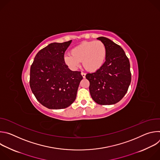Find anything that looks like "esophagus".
Masks as SVG:
<instances>
[{
  "mask_svg": "<svg viewBox=\"0 0 160 160\" xmlns=\"http://www.w3.org/2000/svg\"><path fill=\"white\" fill-rule=\"evenodd\" d=\"M81 75H82V76L83 77V78H85V75H86V74H85V73L82 72V73H81Z\"/></svg>",
  "mask_w": 160,
  "mask_h": 160,
  "instance_id": "34e87169",
  "label": "esophagus"
}]
</instances>
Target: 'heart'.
<instances>
[{
	"instance_id": "obj_1",
	"label": "heart",
	"mask_w": 160,
	"mask_h": 160,
	"mask_svg": "<svg viewBox=\"0 0 160 160\" xmlns=\"http://www.w3.org/2000/svg\"><path fill=\"white\" fill-rule=\"evenodd\" d=\"M106 58L105 44L100 41H85L71 50V55L64 56V62L72 70H76L82 61L83 67L90 72L99 70Z\"/></svg>"
}]
</instances>
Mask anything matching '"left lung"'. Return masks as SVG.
<instances>
[{
	"instance_id": "obj_1",
	"label": "left lung",
	"mask_w": 160,
	"mask_h": 160,
	"mask_svg": "<svg viewBox=\"0 0 160 160\" xmlns=\"http://www.w3.org/2000/svg\"><path fill=\"white\" fill-rule=\"evenodd\" d=\"M98 39L106 45V61L99 70L85 77L90 82V96L96 103L114 104L124 97L130 84V62L120 45L104 37Z\"/></svg>"
}]
</instances>
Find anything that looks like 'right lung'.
I'll return each mask as SVG.
<instances>
[{
	"instance_id": "1",
	"label": "right lung",
	"mask_w": 160,
	"mask_h": 160,
	"mask_svg": "<svg viewBox=\"0 0 160 160\" xmlns=\"http://www.w3.org/2000/svg\"><path fill=\"white\" fill-rule=\"evenodd\" d=\"M72 40L54 42L41 49L30 68V85L37 101L49 109H64L75 100L83 79L64 62V54Z\"/></svg>"
}]
</instances>
